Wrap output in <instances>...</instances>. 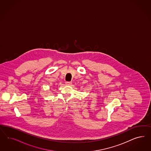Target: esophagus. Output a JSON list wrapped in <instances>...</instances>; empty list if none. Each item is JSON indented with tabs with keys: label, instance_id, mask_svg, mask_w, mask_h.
I'll use <instances>...</instances> for the list:
<instances>
[{
	"label": "esophagus",
	"instance_id": "34e87169",
	"mask_svg": "<svg viewBox=\"0 0 151 151\" xmlns=\"http://www.w3.org/2000/svg\"><path fill=\"white\" fill-rule=\"evenodd\" d=\"M65 83H66V85H67V86H71V84H72V82H65Z\"/></svg>",
	"mask_w": 151,
	"mask_h": 151
}]
</instances>
